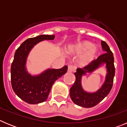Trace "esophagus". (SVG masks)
I'll return each instance as SVG.
<instances>
[{
  "label": "esophagus",
  "mask_w": 127,
  "mask_h": 127,
  "mask_svg": "<svg viewBox=\"0 0 127 127\" xmlns=\"http://www.w3.org/2000/svg\"><path fill=\"white\" fill-rule=\"evenodd\" d=\"M75 70V67L72 65H69L68 66V72H73Z\"/></svg>",
  "instance_id": "esophagus-1"
}]
</instances>
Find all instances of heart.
<instances>
[{
	"mask_svg": "<svg viewBox=\"0 0 127 127\" xmlns=\"http://www.w3.org/2000/svg\"><path fill=\"white\" fill-rule=\"evenodd\" d=\"M69 53L82 54L80 58L81 64L86 65L92 62L99 53V48L88 41H83L67 49Z\"/></svg>",
	"mask_w": 127,
	"mask_h": 127,
	"instance_id": "1",
	"label": "heart"
}]
</instances>
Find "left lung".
Returning <instances> with one entry per match:
<instances>
[{
    "label": "left lung",
    "mask_w": 127,
    "mask_h": 127,
    "mask_svg": "<svg viewBox=\"0 0 127 127\" xmlns=\"http://www.w3.org/2000/svg\"><path fill=\"white\" fill-rule=\"evenodd\" d=\"M102 46L105 53L94 60L90 64L84 68H78L74 72L76 81L70 89V97L76 105L85 108L94 107L105 98L111 90L113 84L115 69L114 57L107 43L102 41ZM105 65L106 74L101 87L94 93H89L84 90L82 85V77L87 73L93 72L100 67Z\"/></svg>",
    "instance_id": "1"
}]
</instances>
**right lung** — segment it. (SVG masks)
I'll return each mask as SVG.
<instances>
[{"instance_id":"add662e5","label":"right lung","mask_w":127,"mask_h":127,"mask_svg":"<svg viewBox=\"0 0 127 127\" xmlns=\"http://www.w3.org/2000/svg\"><path fill=\"white\" fill-rule=\"evenodd\" d=\"M54 39V35H40L30 38L24 41L14 53L11 67V85L16 95L28 104L46 101L55 81L67 72V65L58 69L49 68L35 75L29 73L27 69V58L32 48L41 41Z\"/></svg>"}]
</instances>
